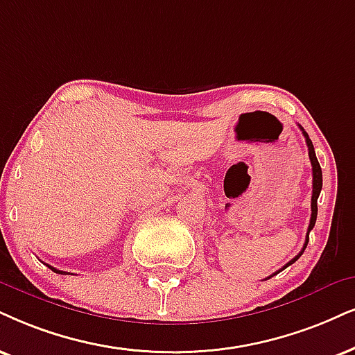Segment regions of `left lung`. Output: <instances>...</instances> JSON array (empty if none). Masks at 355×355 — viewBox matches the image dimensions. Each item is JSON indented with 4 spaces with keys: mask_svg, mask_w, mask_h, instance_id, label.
Wrapping results in <instances>:
<instances>
[{
    "mask_svg": "<svg viewBox=\"0 0 355 355\" xmlns=\"http://www.w3.org/2000/svg\"><path fill=\"white\" fill-rule=\"evenodd\" d=\"M300 129H302V132H303V136H304V139H306V146H308V155H309V160H311V167H313V195H311V219H309V226H308V232H306V241H304V245H303V249H302V252H300L297 257L295 259H291L288 263H286L285 267H288V266H291V263L293 262H297V260L300 259V255H302L303 252H304V249H306V245H308V241H309V231L313 230V227H315V223H316V216H318V196H320V193H321V188H322V172H321V167H320V162H318V159H316V154H315V147H313V142H311V139L308 137V134H306V131H304V129L302 128V125H300ZM284 267V268H285ZM284 268H282V270H284ZM280 272V270H278ZM270 278V277H268Z\"/></svg>",
    "mask_w": 355,
    "mask_h": 355,
    "instance_id": "1",
    "label": "left lung"
}]
</instances>
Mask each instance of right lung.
<instances>
[{
    "instance_id": "add662e5",
    "label": "right lung",
    "mask_w": 355,
    "mask_h": 355,
    "mask_svg": "<svg viewBox=\"0 0 355 355\" xmlns=\"http://www.w3.org/2000/svg\"><path fill=\"white\" fill-rule=\"evenodd\" d=\"M49 268H51V270L52 272H55V273H60V275H70V273L69 272H64V270H57V268H53L52 266H47Z\"/></svg>"
}]
</instances>
